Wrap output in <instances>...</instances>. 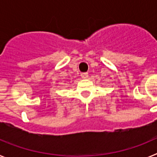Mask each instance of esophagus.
Masks as SVG:
<instances>
[{
	"label": "esophagus",
	"mask_w": 157,
	"mask_h": 157,
	"mask_svg": "<svg viewBox=\"0 0 157 157\" xmlns=\"http://www.w3.org/2000/svg\"><path fill=\"white\" fill-rule=\"evenodd\" d=\"M81 77H82V78H83V79H86V78H87L89 77L88 73H82Z\"/></svg>",
	"instance_id": "obj_1"
}]
</instances>
